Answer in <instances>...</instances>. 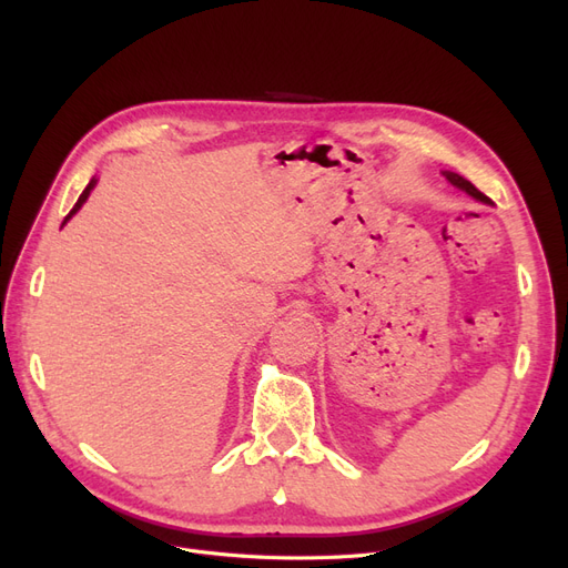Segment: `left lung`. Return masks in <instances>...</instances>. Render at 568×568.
<instances>
[{
	"label": "left lung",
	"instance_id": "1",
	"mask_svg": "<svg viewBox=\"0 0 568 568\" xmlns=\"http://www.w3.org/2000/svg\"><path fill=\"white\" fill-rule=\"evenodd\" d=\"M442 174L446 176V182H449L452 186H456L458 191L467 193L471 200H476V202H484V204H490V200H488L479 189H476L471 182H467L465 176H460V174H456V172H449V170L442 172Z\"/></svg>",
	"mask_w": 568,
	"mask_h": 568
}]
</instances>
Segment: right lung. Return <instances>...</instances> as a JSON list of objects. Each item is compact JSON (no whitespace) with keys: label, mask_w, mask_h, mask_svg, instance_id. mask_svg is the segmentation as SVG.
<instances>
[{"label":"right lung","mask_w":568,"mask_h":568,"mask_svg":"<svg viewBox=\"0 0 568 568\" xmlns=\"http://www.w3.org/2000/svg\"><path fill=\"white\" fill-rule=\"evenodd\" d=\"M97 182H99V179H97V176H92V182H89V184H87V189H84V191H82V195H80V197H78V202H75V206H73V209H71V214H69V216H67V219H64V223H67V221H69V219H71V216H73V214H78V212H80V206H82V204H84V202H87V197H89V193H92V191H94V186H97ZM64 223H62V225H64Z\"/></svg>","instance_id":"1"}]
</instances>
